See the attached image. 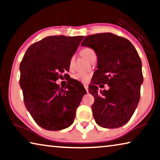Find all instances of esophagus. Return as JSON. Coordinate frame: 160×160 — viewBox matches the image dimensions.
I'll use <instances>...</instances> for the list:
<instances>
[{"label":"esophagus","mask_w":160,"mask_h":160,"mask_svg":"<svg viewBox=\"0 0 160 160\" xmlns=\"http://www.w3.org/2000/svg\"><path fill=\"white\" fill-rule=\"evenodd\" d=\"M84 87H85V88L86 91H87V92H88V85H86V84H85V85H84Z\"/></svg>","instance_id":"1"}]
</instances>
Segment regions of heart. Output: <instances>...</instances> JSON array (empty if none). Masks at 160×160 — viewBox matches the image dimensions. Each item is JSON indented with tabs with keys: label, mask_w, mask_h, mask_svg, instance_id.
I'll list each match as a JSON object with an SVG mask.
<instances>
[{
	"label": "heart",
	"mask_w": 160,
	"mask_h": 160,
	"mask_svg": "<svg viewBox=\"0 0 160 160\" xmlns=\"http://www.w3.org/2000/svg\"><path fill=\"white\" fill-rule=\"evenodd\" d=\"M81 55L84 57L86 60L90 61L92 59V58L94 56H96L95 52L92 49H91L90 48H84L81 50ZM73 78L75 80L80 81L81 82H87L90 79L89 75H88L87 73L84 72H78L76 73L75 75H73Z\"/></svg>",
	"instance_id": "b5f03b06"
}]
</instances>
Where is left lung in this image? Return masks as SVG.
<instances>
[{
  "label": "left lung",
  "mask_w": 160,
  "mask_h": 160,
  "mask_svg": "<svg viewBox=\"0 0 160 160\" xmlns=\"http://www.w3.org/2000/svg\"><path fill=\"white\" fill-rule=\"evenodd\" d=\"M81 45L92 48L98 56V70L89 86L95 98L92 111L96 123L104 128H120L130 120L139 101L140 58L130 41L111 32L88 35ZM100 83L108 84L109 90L99 92Z\"/></svg>",
  "instance_id": "8db88e82"
}]
</instances>
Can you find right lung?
<instances>
[{"label":"right lung","instance_id":"add662e5","mask_svg":"<svg viewBox=\"0 0 160 160\" xmlns=\"http://www.w3.org/2000/svg\"><path fill=\"white\" fill-rule=\"evenodd\" d=\"M84 36L53 35L30 45L20 65V86L25 108L45 130H61L74 122L86 90L71 80L65 88L55 82L68 71L70 60Z\"/></svg>","mask_w":160,"mask_h":160}]
</instances>
